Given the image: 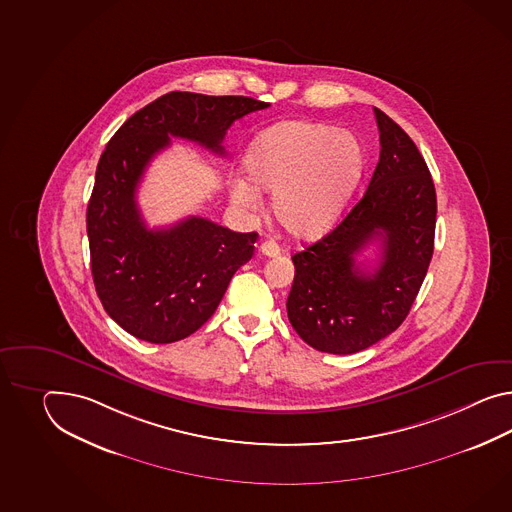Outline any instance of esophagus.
<instances>
[{
	"label": "esophagus",
	"mask_w": 512,
	"mask_h": 512,
	"mask_svg": "<svg viewBox=\"0 0 512 512\" xmlns=\"http://www.w3.org/2000/svg\"><path fill=\"white\" fill-rule=\"evenodd\" d=\"M259 251H261L262 255H266V257H277L281 253V248H279V244L274 242V240H264Z\"/></svg>",
	"instance_id": "obj_1"
}]
</instances>
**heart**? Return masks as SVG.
<instances>
[{
  "instance_id": "heart-1",
  "label": "heart",
  "mask_w": 512,
  "mask_h": 512,
  "mask_svg": "<svg viewBox=\"0 0 512 512\" xmlns=\"http://www.w3.org/2000/svg\"><path fill=\"white\" fill-rule=\"evenodd\" d=\"M248 179L231 183L238 207L257 209L274 192L275 220L290 235L314 238L337 220L362 170V148L344 129L309 120L272 125L246 153Z\"/></svg>"
}]
</instances>
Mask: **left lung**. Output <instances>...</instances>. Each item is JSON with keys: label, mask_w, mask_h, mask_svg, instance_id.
I'll use <instances>...</instances> for the list:
<instances>
[{"label": "left lung", "mask_w": 512, "mask_h": 512, "mask_svg": "<svg viewBox=\"0 0 512 512\" xmlns=\"http://www.w3.org/2000/svg\"><path fill=\"white\" fill-rule=\"evenodd\" d=\"M381 153L361 201L340 224L292 257L288 320L309 346L349 355L396 331L418 296L433 257L437 192L422 153L375 109ZM377 239L374 273L354 257Z\"/></svg>", "instance_id": "8db88e82"}]
</instances>
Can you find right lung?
Segmentation results:
<instances>
[{"label": "right lung", "instance_id": "add662e5", "mask_svg": "<svg viewBox=\"0 0 512 512\" xmlns=\"http://www.w3.org/2000/svg\"><path fill=\"white\" fill-rule=\"evenodd\" d=\"M268 105L246 96L170 92L133 114L101 153L87 209L92 279L103 309L133 337L170 344L196 333L259 237L196 216L148 229L137 205L148 164L170 137L225 155L233 122Z\"/></svg>", "mask_w": 512, "mask_h": 512}]
</instances>
